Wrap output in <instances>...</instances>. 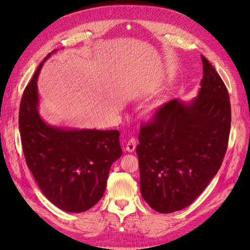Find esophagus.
<instances>
[{"label": "esophagus", "instance_id": "obj_1", "mask_svg": "<svg viewBox=\"0 0 250 250\" xmlns=\"http://www.w3.org/2000/svg\"><path fill=\"white\" fill-rule=\"evenodd\" d=\"M135 148H136V140L132 137V139H130L128 141V143H126L125 150L129 151V152H133L135 150Z\"/></svg>", "mask_w": 250, "mask_h": 250}]
</instances>
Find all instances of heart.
<instances>
[{"instance_id": "obj_1", "label": "heart", "mask_w": 250, "mask_h": 250, "mask_svg": "<svg viewBox=\"0 0 250 250\" xmlns=\"http://www.w3.org/2000/svg\"><path fill=\"white\" fill-rule=\"evenodd\" d=\"M163 104H164V101H157L156 103H153V104L150 106V107H149V113H150L151 115L157 114L158 111L161 109Z\"/></svg>"}]
</instances>
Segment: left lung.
I'll return each mask as SVG.
<instances>
[{"instance_id": "8db88e82", "label": "left lung", "mask_w": 250, "mask_h": 250, "mask_svg": "<svg viewBox=\"0 0 250 250\" xmlns=\"http://www.w3.org/2000/svg\"><path fill=\"white\" fill-rule=\"evenodd\" d=\"M199 94L190 102L172 100L141 126V193L158 213L189 206L224 161L231 126L229 93L205 57Z\"/></svg>"}]
</instances>
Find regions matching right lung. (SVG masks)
<instances>
[{
	"label": "right lung",
	"mask_w": 250,
	"mask_h": 250,
	"mask_svg": "<svg viewBox=\"0 0 250 250\" xmlns=\"http://www.w3.org/2000/svg\"><path fill=\"white\" fill-rule=\"evenodd\" d=\"M50 56L36 68L21 98V144L26 166L46 198L62 210L83 213L102 198L111 164L122 155L119 131L59 128L42 119L36 83Z\"/></svg>",
	"instance_id": "right-lung-1"
}]
</instances>
